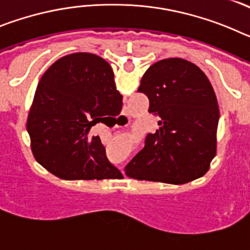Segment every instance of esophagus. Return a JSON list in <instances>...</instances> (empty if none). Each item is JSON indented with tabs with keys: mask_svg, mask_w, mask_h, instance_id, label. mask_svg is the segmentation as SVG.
I'll use <instances>...</instances> for the list:
<instances>
[{
	"mask_svg": "<svg viewBox=\"0 0 250 250\" xmlns=\"http://www.w3.org/2000/svg\"><path fill=\"white\" fill-rule=\"evenodd\" d=\"M121 119H125V120H129V116L126 114L125 115H121Z\"/></svg>",
	"mask_w": 250,
	"mask_h": 250,
	"instance_id": "esophagus-1",
	"label": "esophagus"
}]
</instances>
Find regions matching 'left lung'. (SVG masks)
<instances>
[{
  "mask_svg": "<svg viewBox=\"0 0 250 250\" xmlns=\"http://www.w3.org/2000/svg\"><path fill=\"white\" fill-rule=\"evenodd\" d=\"M138 91L149 98L159 129L125 167L136 180L185 184L202 178L216 152L219 106L207 75L179 57L160 60L141 77Z\"/></svg>",
  "mask_w": 250,
  "mask_h": 250,
  "instance_id": "1",
  "label": "left lung"
}]
</instances>
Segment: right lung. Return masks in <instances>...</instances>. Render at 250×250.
I'll list each match as a JSON object with an SVG mask.
<instances>
[{
  "label": "right lung",
  "instance_id": "1",
  "mask_svg": "<svg viewBox=\"0 0 250 250\" xmlns=\"http://www.w3.org/2000/svg\"><path fill=\"white\" fill-rule=\"evenodd\" d=\"M123 106L114 72L103 57L76 52L61 57L37 83L27 119L37 163L65 180L119 179L99 136L90 129Z\"/></svg>",
  "mask_w": 250,
  "mask_h": 250
}]
</instances>
